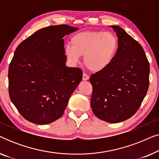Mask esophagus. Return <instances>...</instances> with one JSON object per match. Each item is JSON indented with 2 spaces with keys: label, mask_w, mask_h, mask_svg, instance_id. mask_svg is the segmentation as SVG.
I'll return each instance as SVG.
<instances>
[{
  "label": "esophagus",
  "mask_w": 159,
  "mask_h": 159,
  "mask_svg": "<svg viewBox=\"0 0 159 159\" xmlns=\"http://www.w3.org/2000/svg\"><path fill=\"white\" fill-rule=\"evenodd\" d=\"M89 80V77L88 75H86V74H83V76H82V80H84V81H86V80Z\"/></svg>",
  "instance_id": "obj_1"
}]
</instances>
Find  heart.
Here are the masks:
<instances>
[{
  "label": "heart",
  "mask_w": 159,
  "mask_h": 159,
  "mask_svg": "<svg viewBox=\"0 0 159 159\" xmlns=\"http://www.w3.org/2000/svg\"><path fill=\"white\" fill-rule=\"evenodd\" d=\"M71 45L64 47V55L71 66L79 64L81 56L85 66L93 72L106 69L114 60L119 48L117 37L112 32L86 31L71 37Z\"/></svg>",
  "instance_id": "1"
}]
</instances>
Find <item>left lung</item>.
Instances as JSON below:
<instances>
[{
	"instance_id": "obj_1",
	"label": "left lung",
	"mask_w": 159,
	"mask_h": 159,
	"mask_svg": "<svg viewBox=\"0 0 159 159\" xmlns=\"http://www.w3.org/2000/svg\"><path fill=\"white\" fill-rule=\"evenodd\" d=\"M119 48L109 66L91 75L90 105L98 118L119 123L138 110L149 86L150 65L143 47L119 26H110Z\"/></svg>"
}]
</instances>
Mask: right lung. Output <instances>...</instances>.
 Listing matches in <instances>:
<instances>
[{
	"mask_svg": "<svg viewBox=\"0 0 159 159\" xmlns=\"http://www.w3.org/2000/svg\"><path fill=\"white\" fill-rule=\"evenodd\" d=\"M78 28L66 25L40 29L16 48L8 68L11 101L25 119L47 125L64 114L82 78L66 66L64 39Z\"/></svg>",
	"mask_w": 159,
	"mask_h": 159,
	"instance_id": "1",
	"label": "right lung"
}]
</instances>
